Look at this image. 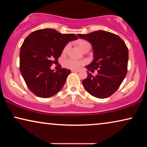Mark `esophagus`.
Segmentation results:
<instances>
[{
    "instance_id": "1",
    "label": "esophagus",
    "mask_w": 147,
    "mask_h": 147,
    "mask_svg": "<svg viewBox=\"0 0 147 147\" xmlns=\"http://www.w3.org/2000/svg\"><path fill=\"white\" fill-rule=\"evenodd\" d=\"M71 71L72 72H79L80 70H78V69H72Z\"/></svg>"
}]
</instances>
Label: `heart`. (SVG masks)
<instances>
[{"mask_svg": "<svg viewBox=\"0 0 147 147\" xmlns=\"http://www.w3.org/2000/svg\"><path fill=\"white\" fill-rule=\"evenodd\" d=\"M69 44H67V45L64 47L63 53H65V52L67 51L68 48H69ZM78 46H79V47L82 50V51H84L86 48H88V47L90 48V44L86 41H80L78 42ZM86 63V62L85 61H82V60L67 59L64 61L63 65L65 67L69 68V69H80L82 66L85 65Z\"/></svg>", "mask_w": 147, "mask_h": 147, "instance_id": "heart-1", "label": "heart"}]
</instances>
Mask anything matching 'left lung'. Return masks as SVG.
<instances>
[{"instance_id": "left-lung-1", "label": "left lung", "mask_w": 147, "mask_h": 147, "mask_svg": "<svg viewBox=\"0 0 147 147\" xmlns=\"http://www.w3.org/2000/svg\"><path fill=\"white\" fill-rule=\"evenodd\" d=\"M78 36L90 42L93 48L94 59L86 67L91 71L98 69L96 76L87 71L88 77L82 81L84 87L94 97L108 98L118 89L126 77L127 46L119 36L102 30Z\"/></svg>"}]
</instances>
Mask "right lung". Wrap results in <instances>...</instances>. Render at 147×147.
<instances>
[{
	"label": "right lung",
	"instance_id": "obj_1",
	"mask_svg": "<svg viewBox=\"0 0 147 147\" xmlns=\"http://www.w3.org/2000/svg\"><path fill=\"white\" fill-rule=\"evenodd\" d=\"M78 39L74 33L62 34L52 29H39L26 37L20 50V71L29 89L38 97L53 96L63 88L71 70L54 71L52 64L68 42Z\"/></svg>",
	"mask_w": 147,
	"mask_h": 147
}]
</instances>
